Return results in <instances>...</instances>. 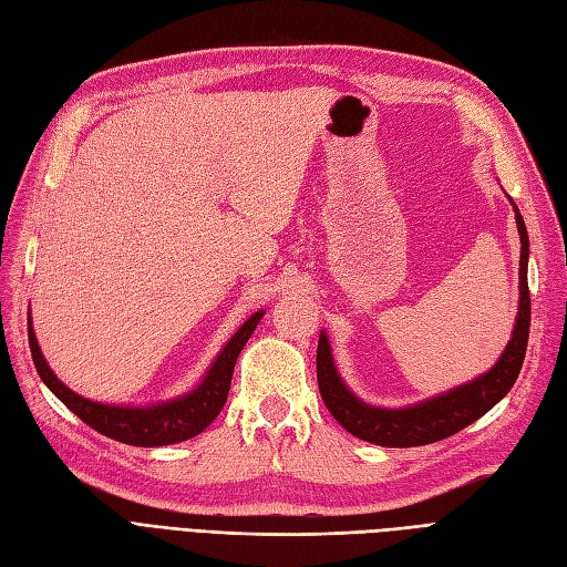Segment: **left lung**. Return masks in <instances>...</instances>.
<instances>
[{
	"instance_id": "left-lung-1",
	"label": "left lung",
	"mask_w": 567,
	"mask_h": 567,
	"mask_svg": "<svg viewBox=\"0 0 567 567\" xmlns=\"http://www.w3.org/2000/svg\"><path fill=\"white\" fill-rule=\"evenodd\" d=\"M516 225L520 234V305L514 328V338L506 344L499 361L478 380L462 384L453 392L429 399L413 408L386 410L359 401L342 384L330 357L326 333L319 338L317 349V380L326 408L349 434L384 447H415L436 443L462 432L478 417H483L497 401H502L514 386L528 349L530 336V290H528V229L516 208Z\"/></svg>"
}]
</instances>
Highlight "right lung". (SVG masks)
<instances>
[{"mask_svg":"<svg viewBox=\"0 0 567 567\" xmlns=\"http://www.w3.org/2000/svg\"><path fill=\"white\" fill-rule=\"evenodd\" d=\"M260 317L262 311H256V315H252L237 330V333H234V338L220 351L216 363L210 365L204 382L194 389L192 394L175 399L171 403L152 405V408L103 405L70 392V389L51 373V368L42 357V349L37 344L32 328H28V338H30V351H32V361L39 378L44 380V384L72 410L76 417L86 422L91 429H95V432H101L103 436H110L114 441L141 445V447H154V445L181 443L197 436L218 417L229 394L234 363H237L239 351L252 336V330H256Z\"/></svg>","mask_w":567,"mask_h":567,"instance_id":"add662e5","label":"right lung"}]
</instances>
